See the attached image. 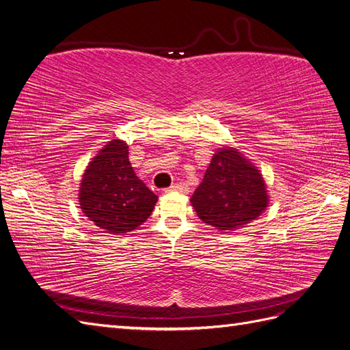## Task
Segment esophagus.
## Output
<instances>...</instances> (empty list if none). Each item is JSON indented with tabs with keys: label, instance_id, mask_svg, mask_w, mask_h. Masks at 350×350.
Wrapping results in <instances>:
<instances>
[{
	"label": "esophagus",
	"instance_id": "esophagus-1",
	"mask_svg": "<svg viewBox=\"0 0 350 350\" xmlns=\"http://www.w3.org/2000/svg\"><path fill=\"white\" fill-rule=\"evenodd\" d=\"M188 191V187L187 184H174L171 187L165 188V193H187Z\"/></svg>",
	"mask_w": 350,
	"mask_h": 350
}]
</instances>
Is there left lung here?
Segmentation results:
<instances>
[{
	"mask_svg": "<svg viewBox=\"0 0 350 350\" xmlns=\"http://www.w3.org/2000/svg\"><path fill=\"white\" fill-rule=\"evenodd\" d=\"M197 216L219 230H235L267 207L266 184L237 149H219L191 197Z\"/></svg>",
	"mask_w": 350,
	"mask_h": 350,
	"instance_id": "8db88e82",
	"label": "left lung"
}]
</instances>
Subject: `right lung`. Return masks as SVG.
I'll return each instance as SVG.
<instances>
[{"label":"right lung","instance_id":"add662e5","mask_svg":"<svg viewBox=\"0 0 350 350\" xmlns=\"http://www.w3.org/2000/svg\"><path fill=\"white\" fill-rule=\"evenodd\" d=\"M80 207L109 234H125L152 215L157 196L134 174L129 146L112 140L89 163L81 179Z\"/></svg>","mask_w":350,"mask_h":350}]
</instances>
